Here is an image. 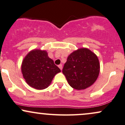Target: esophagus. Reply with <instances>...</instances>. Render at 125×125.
Returning a JSON list of instances; mask_svg holds the SVG:
<instances>
[{
  "label": "esophagus",
  "instance_id": "esophagus-1",
  "mask_svg": "<svg viewBox=\"0 0 125 125\" xmlns=\"http://www.w3.org/2000/svg\"><path fill=\"white\" fill-rule=\"evenodd\" d=\"M58 67H59V68H60V69H61V70H62V64H59V65L58 66Z\"/></svg>",
  "mask_w": 125,
  "mask_h": 125
}]
</instances>
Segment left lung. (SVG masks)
<instances>
[{
    "instance_id": "obj_1",
    "label": "left lung",
    "mask_w": 125,
    "mask_h": 125,
    "mask_svg": "<svg viewBox=\"0 0 125 125\" xmlns=\"http://www.w3.org/2000/svg\"><path fill=\"white\" fill-rule=\"evenodd\" d=\"M63 73L72 87L85 89L96 81L100 72V63L94 53L87 48H80L67 57Z\"/></svg>"
}]
</instances>
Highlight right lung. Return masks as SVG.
<instances>
[{
  "mask_svg": "<svg viewBox=\"0 0 125 125\" xmlns=\"http://www.w3.org/2000/svg\"><path fill=\"white\" fill-rule=\"evenodd\" d=\"M21 73L26 82L38 90L47 88L54 76L61 71L55 65L48 52L33 49L28 53L22 61Z\"/></svg>",
  "mask_w": 125,
  "mask_h": 125,
  "instance_id": "obj_1",
  "label": "right lung"
}]
</instances>
